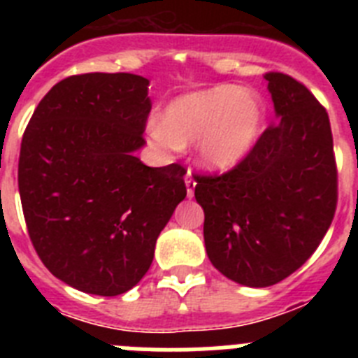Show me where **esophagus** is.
<instances>
[{
	"mask_svg": "<svg viewBox=\"0 0 358 358\" xmlns=\"http://www.w3.org/2000/svg\"><path fill=\"white\" fill-rule=\"evenodd\" d=\"M185 182H186V194H188V197H194V192H195V179H194V173H192V170H188L185 176Z\"/></svg>",
	"mask_w": 358,
	"mask_h": 358,
	"instance_id": "1",
	"label": "esophagus"
}]
</instances>
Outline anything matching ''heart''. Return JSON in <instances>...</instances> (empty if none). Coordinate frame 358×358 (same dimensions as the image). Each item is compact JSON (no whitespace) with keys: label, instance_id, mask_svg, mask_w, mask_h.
Instances as JSON below:
<instances>
[{"label":"heart","instance_id":"b5f03b06","mask_svg":"<svg viewBox=\"0 0 358 358\" xmlns=\"http://www.w3.org/2000/svg\"><path fill=\"white\" fill-rule=\"evenodd\" d=\"M264 120L258 94L236 85H215L173 98L161 120L148 123V138L164 152L197 143L199 163L215 172H226L255 148Z\"/></svg>","mask_w":358,"mask_h":358}]
</instances>
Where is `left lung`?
<instances>
[{"instance_id": "left-lung-1", "label": "left lung", "mask_w": 358, "mask_h": 358, "mask_svg": "<svg viewBox=\"0 0 358 358\" xmlns=\"http://www.w3.org/2000/svg\"><path fill=\"white\" fill-rule=\"evenodd\" d=\"M273 123L222 176H199L210 262L245 287H271L314 255L334 220L337 166L327 109L301 82L265 73Z\"/></svg>"}]
</instances>
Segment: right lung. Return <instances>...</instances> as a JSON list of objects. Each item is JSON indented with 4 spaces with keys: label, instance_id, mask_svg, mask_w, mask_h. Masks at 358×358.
Masks as SVG:
<instances>
[{
    "label": "right lung",
    "instance_id": "1",
    "mask_svg": "<svg viewBox=\"0 0 358 358\" xmlns=\"http://www.w3.org/2000/svg\"><path fill=\"white\" fill-rule=\"evenodd\" d=\"M150 107L140 75H73L46 93L24 131L17 182L28 235L73 289L120 296L138 285L186 197L181 164L150 169L134 156Z\"/></svg>",
    "mask_w": 358,
    "mask_h": 358
}]
</instances>
